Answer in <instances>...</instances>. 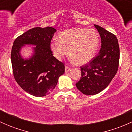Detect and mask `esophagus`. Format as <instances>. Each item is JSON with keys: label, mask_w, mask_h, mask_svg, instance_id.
Segmentation results:
<instances>
[{"label": "esophagus", "mask_w": 132, "mask_h": 132, "mask_svg": "<svg viewBox=\"0 0 132 132\" xmlns=\"http://www.w3.org/2000/svg\"><path fill=\"white\" fill-rule=\"evenodd\" d=\"M71 70V68L68 67V66H65V71H66V72H68V71H70Z\"/></svg>", "instance_id": "obj_1"}]
</instances>
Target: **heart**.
I'll return each instance as SVG.
<instances>
[{
    "instance_id": "1",
    "label": "heart",
    "mask_w": 132,
    "mask_h": 132,
    "mask_svg": "<svg viewBox=\"0 0 132 132\" xmlns=\"http://www.w3.org/2000/svg\"><path fill=\"white\" fill-rule=\"evenodd\" d=\"M58 40L50 44V48L55 58L61 60L69 53L76 64L83 65L89 62L95 55L99 36L94 29L74 28L60 33Z\"/></svg>"
}]
</instances>
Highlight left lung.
Returning <instances> with one entry per match:
<instances>
[{
    "mask_svg": "<svg viewBox=\"0 0 132 132\" xmlns=\"http://www.w3.org/2000/svg\"><path fill=\"white\" fill-rule=\"evenodd\" d=\"M101 38L99 53L87 64L80 66L81 76L76 84L77 89L86 95H94L106 88L118 71L119 46L112 33L94 25Z\"/></svg>",
    "mask_w": 132,
    "mask_h": 132,
    "instance_id": "1",
    "label": "left lung"
}]
</instances>
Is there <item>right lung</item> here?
Masks as SVG:
<instances>
[{
	"label": "right lung",
	"mask_w": 132,
	"mask_h": 132,
	"mask_svg": "<svg viewBox=\"0 0 132 132\" xmlns=\"http://www.w3.org/2000/svg\"><path fill=\"white\" fill-rule=\"evenodd\" d=\"M56 31L51 27H34L13 43L11 58L14 79L25 92L34 96H45L52 91L59 77L64 73V65L53 56L50 48ZM25 44L36 45L34 54L27 60L22 58L19 53Z\"/></svg>",
	"instance_id": "1"
}]
</instances>
